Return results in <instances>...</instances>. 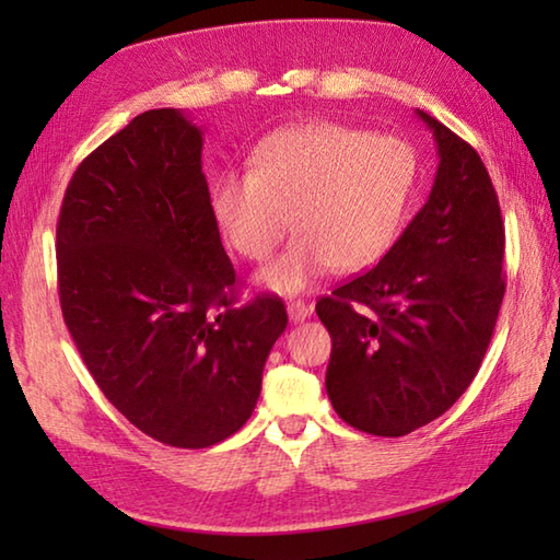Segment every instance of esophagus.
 I'll return each mask as SVG.
<instances>
[{
	"instance_id": "obj_1",
	"label": "esophagus",
	"mask_w": 560,
	"mask_h": 560,
	"mask_svg": "<svg viewBox=\"0 0 560 560\" xmlns=\"http://www.w3.org/2000/svg\"><path fill=\"white\" fill-rule=\"evenodd\" d=\"M311 316V306L306 301H291L289 303V318L293 320V324H301V320H306Z\"/></svg>"
}]
</instances>
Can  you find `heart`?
Instances as JSON below:
<instances>
[{
    "label": "heart",
    "mask_w": 560,
    "mask_h": 560,
    "mask_svg": "<svg viewBox=\"0 0 560 560\" xmlns=\"http://www.w3.org/2000/svg\"><path fill=\"white\" fill-rule=\"evenodd\" d=\"M415 187L417 155L405 140L306 122L264 140L254 167L224 170L212 210L224 240L252 261L269 259L291 224L299 236L261 283L296 293L330 267L350 273L381 261L405 230Z\"/></svg>",
    "instance_id": "1"
}]
</instances>
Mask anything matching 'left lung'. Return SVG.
I'll use <instances>...</instances> for the list:
<instances>
[{
  "label": "left lung",
  "mask_w": 560,
  "mask_h": 560,
  "mask_svg": "<svg viewBox=\"0 0 560 560\" xmlns=\"http://www.w3.org/2000/svg\"><path fill=\"white\" fill-rule=\"evenodd\" d=\"M440 167L430 200L393 249L320 296L334 348L330 405L343 422L402 438L438 420L467 390L504 301V222L477 150L428 113Z\"/></svg>",
  "instance_id": "1"
}]
</instances>
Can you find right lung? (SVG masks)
Returning <instances> with one entry per match:
<instances>
[{
	"label": "right lung",
	"mask_w": 560,
	"mask_h": 560,
	"mask_svg": "<svg viewBox=\"0 0 560 560\" xmlns=\"http://www.w3.org/2000/svg\"><path fill=\"white\" fill-rule=\"evenodd\" d=\"M56 267L66 328L130 424L183 450L242 430L289 316L269 293L236 306L202 130L183 113H140L75 167Z\"/></svg>",
	"instance_id": "right-lung-1"
}]
</instances>
